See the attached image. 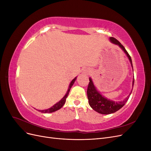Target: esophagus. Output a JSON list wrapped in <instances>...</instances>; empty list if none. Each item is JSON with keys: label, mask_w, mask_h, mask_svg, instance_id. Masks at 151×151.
Wrapping results in <instances>:
<instances>
[{"label": "esophagus", "mask_w": 151, "mask_h": 151, "mask_svg": "<svg viewBox=\"0 0 151 151\" xmlns=\"http://www.w3.org/2000/svg\"><path fill=\"white\" fill-rule=\"evenodd\" d=\"M89 72H90V70L89 69H88V68H86V69L84 70V73H85L86 74H88Z\"/></svg>", "instance_id": "obj_1"}]
</instances>
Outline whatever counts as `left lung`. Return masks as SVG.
Returning <instances> with one entry per match:
<instances>
[{
	"label": "left lung",
	"mask_w": 151,
	"mask_h": 151,
	"mask_svg": "<svg viewBox=\"0 0 151 151\" xmlns=\"http://www.w3.org/2000/svg\"><path fill=\"white\" fill-rule=\"evenodd\" d=\"M109 40H110V42L111 43L118 45V46L123 50V52H124L127 55V57L129 58L132 67H133L131 57L129 53L127 52V51L124 48V47H123V45L115 38L110 37L109 38ZM134 84V77L133 79V81H132V89H133ZM132 90L131 91L129 95L124 100H123L122 101L115 102L114 101H112V100L104 98V96H103L100 94V93L97 90V89L96 88L92 79H91L90 77L89 83L88 87V90H87V94H88V98L89 100V104L90 105V106L92 108L94 111H97L99 113L103 114V115H108V114L113 113L117 111L124 106L125 104L128 101V99H129L132 93Z\"/></svg>",
	"instance_id": "obj_1"
}]
</instances>
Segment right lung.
Instances as JSON below:
<instances>
[{
  "mask_svg": "<svg viewBox=\"0 0 151 151\" xmlns=\"http://www.w3.org/2000/svg\"><path fill=\"white\" fill-rule=\"evenodd\" d=\"M76 79H77V77H75V78L70 82V83L69 84V87H68V90L67 91L65 95L64 96H63V98L60 100V101H59L55 104H54L53 106H52L51 108H48L47 109H43V110H38V111H39L40 112L43 113H52V112H54V111H57L58 109H60L63 106V105H64V104L65 103L66 98L68 96V93H69L70 89L72 88V86H73V84H74V83H75Z\"/></svg>",
  "mask_w": 151,
  "mask_h": 151,
  "instance_id": "1",
  "label": "right lung"
}]
</instances>
